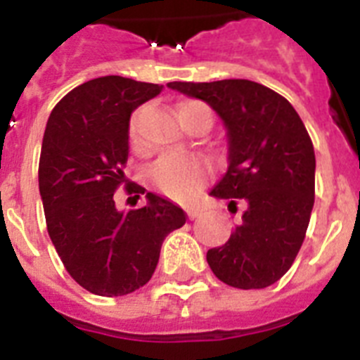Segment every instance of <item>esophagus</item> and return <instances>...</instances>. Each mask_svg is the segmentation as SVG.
<instances>
[{
  "label": "esophagus",
  "mask_w": 360,
  "mask_h": 360,
  "mask_svg": "<svg viewBox=\"0 0 360 360\" xmlns=\"http://www.w3.org/2000/svg\"><path fill=\"white\" fill-rule=\"evenodd\" d=\"M200 212H202V211H200L198 207H187V214H189V218H196Z\"/></svg>",
  "instance_id": "34e87169"
}]
</instances>
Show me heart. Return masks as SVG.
<instances>
[{
    "label": "heart",
    "instance_id": "b5f03b06",
    "mask_svg": "<svg viewBox=\"0 0 360 360\" xmlns=\"http://www.w3.org/2000/svg\"><path fill=\"white\" fill-rule=\"evenodd\" d=\"M200 104V103H184ZM133 129V126H131ZM209 174L207 160L196 155H164L153 164L149 176L153 184L173 198H187L203 184Z\"/></svg>",
    "mask_w": 360,
    "mask_h": 360
}]
</instances>
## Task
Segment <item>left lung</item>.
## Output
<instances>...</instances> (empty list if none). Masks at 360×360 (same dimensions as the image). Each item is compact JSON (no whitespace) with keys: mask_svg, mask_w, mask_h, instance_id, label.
<instances>
[{"mask_svg":"<svg viewBox=\"0 0 360 360\" xmlns=\"http://www.w3.org/2000/svg\"><path fill=\"white\" fill-rule=\"evenodd\" d=\"M207 103L227 131V171L209 195L245 211L207 263L229 287L274 285L297 256L316 195V155L303 120L287 98L247 79L169 82Z\"/></svg>","mask_w":360,"mask_h":360,"instance_id":"8db88e82","label":"left lung"}]
</instances>
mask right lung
I'll list each match as a JSON object with an SVG mask.
<instances>
[{
  "label": "right lung",
  "instance_id": "add662e5",
  "mask_svg": "<svg viewBox=\"0 0 360 360\" xmlns=\"http://www.w3.org/2000/svg\"><path fill=\"white\" fill-rule=\"evenodd\" d=\"M162 90L120 75L91 79L65 95L46 122L39 160L46 227L68 274L91 294L144 287L165 236L186 224L182 207L155 193L131 211L113 200L126 182L131 113Z\"/></svg>",
  "mask_w": 360,
  "mask_h": 360
}]
</instances>
